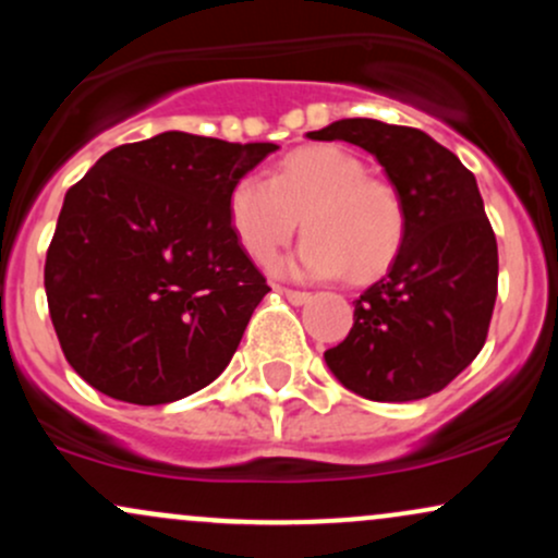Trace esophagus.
<instances>
[{
	"instance_id": "1",
	"label": "esophagus",
	"mask_w": 558,
	"mask_h": 558,
	"mask_svg": "<svg viewBox=\"0 0 558 558\" xmlns=\"http://www.w3.org/2000/svg\"><path fill=\"white\" fill-rule=\"evenodd\" d=\"M278 291L283 293V296L291 301V304H306V301H310V293L306 291H296V288H283V286H278Z\"/></svg>"
}]
</instances>
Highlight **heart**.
I'll return each mask as SVG.
<instances>
[{"label": "heart", "instance_id": "heart-1", "mask_svg": "<svg viewBox=\"0 0 558 558\" xmlns=\"http://www.w3.org/2000/svg\"><path fill=\"white\" fill-rule=\"evenodd\" d=\"M364 172L351 151L317 144L280 159L270 181L239 178L228 198L235 239L254 262L270 265L301 220L310 239L288 270L301 278H377L399 257L407 215L399 191Z\"/></svg>", "mask_w": 558, "mask_h": 558}]
</instances>
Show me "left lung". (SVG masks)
I'll return each instance as SVG.
<instances>
[{
	"instance_id": "obj_1",
	"label": "left lung",
	"mask_w": 558,
	"mask_h": 558,
	"mask_svg": "<svg viewBox=\"0 0 558 558\" xmlns=\"http://www.w3.org/2000/svg\"><path fill=\"white\" fill-rule=\"evenodd\" d=\"M306 136L367 149L407 215L399 257L356 299L354 325L325 362L369 401L438 393L485 345L498 293V246L475 175L417 128L349 118Z\"/></svg>"
}]
</instances>
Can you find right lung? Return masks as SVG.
I'll return each instance as SVG.
<instances>
[{
  "label": "right lung",
  "mask_w": 558,
  "mask_h": 558,
  "mask_svg": "<svg viewBox=\"0 0 558 558\" xmlns=\"http://www.w3.org/2000/svg\"><path fill=\"white\" fill-rule=\"evenodd\" d=\"M275 149L168 131L107 151L70 185L44 288L62 354L88 386L157 407L228 367L270 291L228 198Z\"/></svg>",
  "instance_id": "1"
}]
</instances>
